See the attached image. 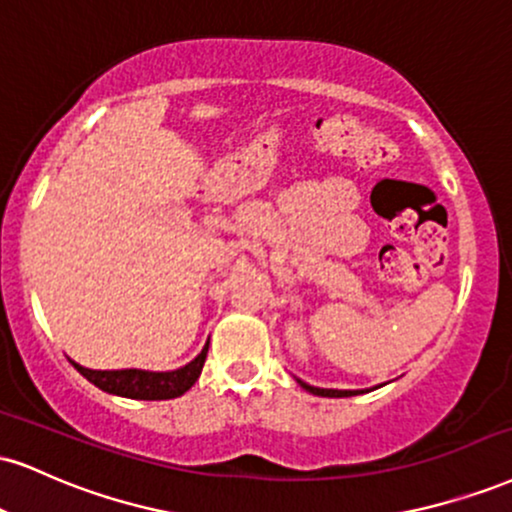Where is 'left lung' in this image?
<instances>
[{"mask_svg": "<svg viewBox=\"0 0 512 512\" xmlns=\"http://www.w3.org/2000/svg\"><path fill=\"white\" fill-rule=\"evenodd\" d=\"M298 384L303 386L305 391H310V393H315V396H326V398H348V396H357V393H362V391H338V389H317V386H310V384H305V381H300L298 379Z\"/></svg>", "mask_w": 512, "mask_h": 512, "instance_id": "obj_1", "label": "left lung"}]
</instances>
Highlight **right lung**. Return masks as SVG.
<instances>
[{
	"instance_id": "1",
	"label": "right lung",
	"mask_w": 512,
	"mask_h": 512,
	"mask_svg": "<svg viewBox=\"0 0 512 512\" xmlns=\"http://www.w3.org/2000/svg\"><path fill=\"white\" fill-rule=\"evenodd\" d=\"M207 348H202V353L195 357L193 362H188L186 367L174 369V372H143V369H114V372H100V369H88L80 367L73 362V367L83 374L90 384H95L97 389L116 393L123 398H135V400H169L183 396L190 386L195 384L200 377L202 365L207 360Z\"/></svg>"
}]
</instances>
